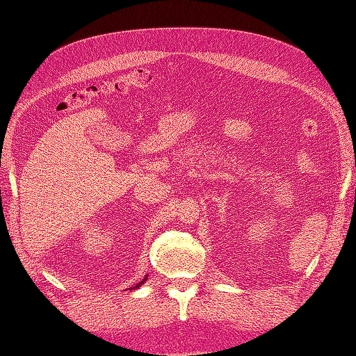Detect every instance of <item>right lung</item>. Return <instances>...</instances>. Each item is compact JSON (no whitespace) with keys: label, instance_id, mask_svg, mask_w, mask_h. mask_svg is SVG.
<instances>
[{"label":"right lung","instance_id":"1","mask_svg":"<svg viewBox=\"0 0 356 356\" xmlns=\"http://www.w3.org/2000/svg\"><path fill=\"white\" fill-rule=\"evenodd\" d=\"M145 281H147V275H145V277H144V279H143V281H141V282H139V284H138V285H135V286H132V288H129V291H134V289H136V288H139V286H141V285H143V284H144V282H145Z\"/></svg>","mask_w":356,"mask_h":356}]
</instances>
